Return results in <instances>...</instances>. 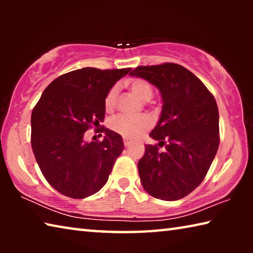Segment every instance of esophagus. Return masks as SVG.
Returning a JSON list of instances; mask_svg holds the SVG:
<instances>
[{"mask_svg":"<svg viewBox=\"0 0 253 253\" xmlns=\"http://www.w3.org/2000/svg\"><path fill=\"white\" fill-rule=\"evenodd\" d=\"M131 144H132V143L130 142V140H128V139H126V138H124V145H125V147H129Z\"/></svg>","mask_w":253,"mask_h":253,"instance_id":"34e87169","label":"esophagus"}]
</instances>
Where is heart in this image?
Here are the masks:
<instances>
[{
  "label": "heart",
  "mask_w": 253,
  "mask_h": 253,
  "mask_svg": "<svg viewBox=\"0 0 253 253\" xmlns=\"http://www.w3.org/2000/svg\"><path fill=\"white\" fill-rule=\"evenodd\" d=\"M127 87L134 93L136 97H138L140 100L148 101L152 99L154 95V90L151 84L145 79L136 78L127 83ZM118 101V88L113 87L107 92L105 97V108L107 111H111L117 105ZM152 126V119L148 116L140 117H129L125 115L114 117L109 122V127L115 132L122 135L123 137L128 139H134L139 137L145 130H147Z\"/></svg>",
  "instance_id": "heart-1"
}]
</instances>
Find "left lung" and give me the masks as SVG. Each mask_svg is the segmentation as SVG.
Returning a JSON list of instances; mask_svg holds the SVG:
<instances>
[{
    "label": "left lung",
    "mask_w": 253,
    "mask_h": 253,
    "mask_svg": "<svg viewBox=\"0 0 253 253\" xmlns=\"http://www.w3.org/2000/svg\"><path fill=\"white\" fill-rule=\"evenodd\" d=\"M130 76L147 80L160 90L163 107L138 162L144 190L164 201L183 199L198 187L220 144L219 109L198 77L176 63L137 67ZM166 145V151L158 147Z\"/></svg>",
    "instance_id": "left-lung-1"
}]
</instances>
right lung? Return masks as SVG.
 <instances>
[{
  "mask_svg": "<svg viewBox=\"0 0 253 253\" xmlns=\"http://www.w3.org/2000/svg\"><path fill=\"white\" fill-rule=\"evenodd\" d=\"M131 68H97L68 72L42 93L31 115V146L44 178L59 193L84 199L108 181L124 151L122 136L105 128L101 142H85L84 132L105 117V97Z\"/></svg>",
  "mask_w": 253,
  "mask_h": 253,
  "instance_id": "obj_1",
  "label": "right lung"
}]
</instances>
